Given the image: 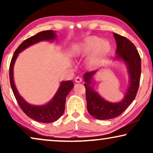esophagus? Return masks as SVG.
<instances>
[{
  "label": "esophagus",
  "instance_id": "1",
  "mask_svg": "<svg viewBox=\"0 0 153 153\" xmlns=\"http://www.w3.org/2000/svg\"><path fill=\"white\" fill-rule=\"evenodd\" d=\"M82 79H81L80 76H76V78H75V82L76 83H81L82 82Z\"/></svg>",
  "mask_w": 153,
  "mask_h": 153
}]
</instances>
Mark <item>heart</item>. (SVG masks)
Returning a JSON list of instances; mask_svg holds the SVG:
<instances>
[{
    "label": "heart",
    "mask_w": 153,
    "mask_h": 153,
    "mask_svg": "<svg viewBox=\"0 0 153 153\" xmlns=\"http://www.w3.org/2000/svg\"><path fill=\"white\" fill-rule=\"evenodd\" d=\"M111 49V45L108 40L102 39L95 35L87 37L79 43L75 48L76 53L81 56H90L89 66H94L104 59Z\"/></svg>",
    "instance_id": "obj_1"
}]
</instances>
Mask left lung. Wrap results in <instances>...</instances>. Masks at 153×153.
Here are the masks:
<instances>
[{"label":"left lung","instance_id":"left-lung-1","mask_svg":"<svg viewBox=\"0 0 153 153\" xmlns=\"http://www.w3.org/2000/svg\"><path fill=\"white\" fill-rule=\"evenodd\" d=\"M117 45L115 59L125 62L129 74V83L125 97L119 102H110L103 99L93 88V79L97 70L86 72L85 81L88 111L98 120H108L118 117L132 103L139 89L141 73V60L134 45L126 37L114 33Z\"/></svg>","mask_w":153,"mask_h":153}]
</instances>
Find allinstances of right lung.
I'll list each match as a JSON object with an SVG mask.
<instances>
[{
    "label": "right lung",
    "mask_w": 153,
    "mask_h": 153,
    "mask_svg": "<svg viewBox=\"0 0 153 153\" xmlns=\"http://www.w3.org/2000/svg\"><path fill=\"white\" fill-rule=\"evenodd\" d=\"M57 35L56 31L45 30L29 37L24 40L14 51L10 65V81L12 90L20 108L29 118L43 123H50L57 120L63 114L65 106L66 97L74 87L72 81H62L57 92L53 98L47 104L42 106L32 105L28 103L19 95L14 84L13 76V69L19 53L26 48L41 41H53Z\"/></svg>",
    "instance_id": "right-lung-1"
}]
</instances>
